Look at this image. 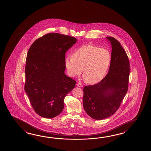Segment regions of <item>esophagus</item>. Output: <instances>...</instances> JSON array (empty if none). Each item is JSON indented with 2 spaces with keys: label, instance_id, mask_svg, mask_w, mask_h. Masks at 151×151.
<instances>
[{
  "label": "esophagus",
  "instance_id": "34e87169",
  "mask_svg": "<svg viewBox=\"0 0 151 151\" xmlns=\"http://www.w3.org/2000/svg\"><path fill=\"white\" fill-rule=\"evenodd\" d=\"M77 86L78 87H81V88L83 87V86L82 85V84H81V83H79L77 84Z\"/></svg>",
  "mask_w": 151,
  "mask_h": 151
}]
</instances>
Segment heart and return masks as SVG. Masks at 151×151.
Masks as SVG:
<instances>
[{
    "label": "heart",
    "mask_w": 151,
    "mask_h": 151,
    "mask_svg": "<svg viewBox=\"0 0 151 151\" xmlns=\"http://www.w3.org/2000/svg\"><path fill=\"white\" fill-rule=\"evenodd\" d=\"M111 61V53L108 49L96 46L85 45L75 51L73 56L65 58L68 74L74 77L83 72V78L91 84L101 82L106 76Z\"/></svg>",
    "instance_id": "1"
}]
</instances>
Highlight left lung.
I'll list each match as a JSON object with an SVG mask.
<instances>
[{"instance_id": "1", "label": "left lung", "mask_w": 151, "mask_h": 151, "mask_svg": "<svg viewBox=\"0 0 151 151\" xmlns=\"http://www.w3.org/2000/svg\"><path fill=\"white\" fill-rule=\"evenodd\" d=\"M111 46L108 74L99 83L83 89V106L92 119L101 120L117 111L128 90L129 63L121 45L114 37H106Z\"/></svg>"}]
</instances>
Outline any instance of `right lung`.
I'll return each mask as SVG.
<instances>
[{
    "label": "right lung",
    "mask_w": 151,
    "mask_h": 151,
    "mask_svg": "<svg viewBox=\"0 0 151 151\" xmlns=\"http://www.w3.org/2000/svg\"><path fill=\"white\" fill-rule=\"evenodd\" d=\"M77 42L74 37L50 33L32 43L25 67V91L35 112L46 119L58 115L65 96L76 82L65 74V53Z\"/></svg>",
    "instance_id": "add662e5"
}]
</instances>
